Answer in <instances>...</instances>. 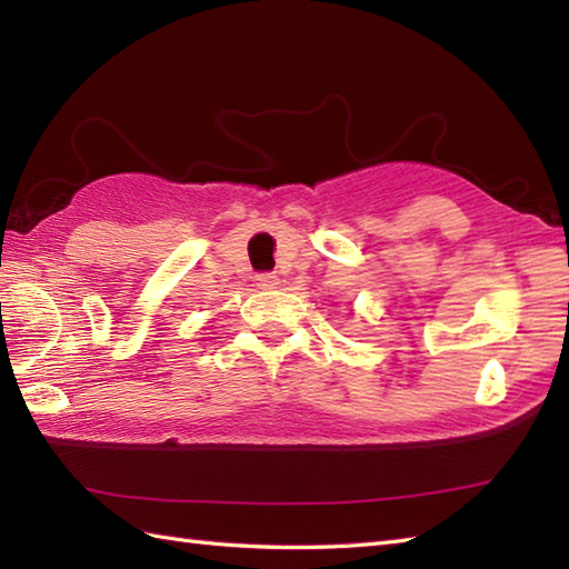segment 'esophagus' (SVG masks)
<instances>
[{
  "label": "esophagus",
  "instance_id": "1",
  "mask_svg": "<svg viewBox=\"0 0 569 569\" xmlns=\"http://www.w3.org/2000/svg\"><path fill=\"white\" fill-rule=\"evenodd\" d=\"M254 284L260 289H272L277 284V274L274 272H260L254 277Z\"/></svg>",
  "mask_w": 569,
  "mask_h": 569
}]
</instances>
